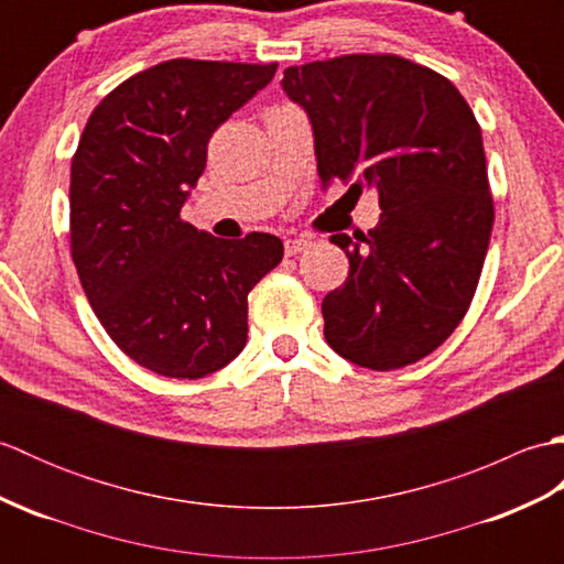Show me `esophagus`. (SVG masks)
<instances>
[{
    "label": "esophagus",
    "mask_w": 564,
    "mask_h": 564,
    "mask_svg": "<svg viewBox=\"0 0 564 564\" xmlns=\"http://www.w3.org/2000/svg\"><path fill=\"white\" fill-rule=\"evenodd\" d=\"M310 245V239H303V237H291V239H285L283 242V249H285V257H295V254H301V251H305Z\"/></svg>",
    "instance_id": "1"
}]
</instances>
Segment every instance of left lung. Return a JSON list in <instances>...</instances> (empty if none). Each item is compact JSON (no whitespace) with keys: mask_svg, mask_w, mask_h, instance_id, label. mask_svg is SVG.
Segmentation results:
<instances>
[{"mask_svg":"<svg viewBox=\"0 0 564 564\" xmlns=\"http://www.w3.org/2000/svg\"><path fill=\"white\" fill-rule=\"evenodd\" d=\"M315 135L317 174L378 191L380 220L332 235L349 257L322 301L325 339L370 370L416 364L460 325L495 223L482 130L453 84L398 55H341L283 72Z\"/></svg>","mask_w":564,"mask_h":564,"instance_id":"1","label":"left lung"}]
</instances>
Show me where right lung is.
<instances>
[{
	"instance_id": "add662e5",
	"label": "right lung",
	"mask_w": 564,
	"mask_h": 564,
	"mask_svg": "<svg viewBox=\"0 0 564 564\" xmlns=\"http://www.w3.org/2000/svg\"><path fill=\"white\" fill-rule=\"evenodd\" d=\"M271 65L166 59L106 94L69 170V242L106 334L142 368L196 380L247 344V295L283 259L269 232L218 239L182 218L208 140Z\"/></svg>"
}]
</instances>
